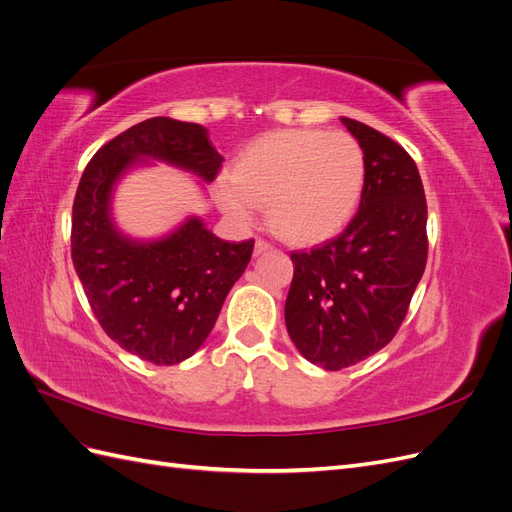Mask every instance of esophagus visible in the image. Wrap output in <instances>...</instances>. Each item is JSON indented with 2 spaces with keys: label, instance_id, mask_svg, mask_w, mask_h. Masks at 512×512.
<instances>
[{
  "label": "esophagus",
  "instance_id": "34e87169",
  "mask_svg": "<svg viewBox=\"0 0 512 512\" xmlns=\"http://www.w3.org/2000/svg\"><path fill=\"white\" fill-rule=\"evenodd\" d=\"M271 250H273V245H271L269 241H265V239H258V241H256V247H254V254H256V256L265 254V252H271Z\"/></svg>",
  "mask_w": 512,
  "mask_h": 512
}]
</instances>
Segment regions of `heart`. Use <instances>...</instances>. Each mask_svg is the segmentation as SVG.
Segmentation results:
<instances>
[{
  "label": "heart",
  "mask_w": 512,
  "mask_h": 512,
  "mask_svg": "<svg viewBox=\"0 0 512 512\" xmlns=\"http://www.w3.org/2000/svg\"><path fill=\"white\" fill-rule=\"evenodd\" d=\"M365 158L346 132L286 130L258 138L215 183L222 209L250 222L267 205L277 235L312 245L342 230L359 205Z\"/></svg>",
  "instance_id": "heart-1"
}]
</instances>
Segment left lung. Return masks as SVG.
<instances>
[{"mask_svg": "<svg viewBox=\"0 0 512 512\" xmlns=\"http://www.w3.org/2000/svg\"><path fill=\"white\" fill-rule=\"evenodd\" d=\"M365 158L361 205L342 235L292 252L286 329L309 363L356 365L395 337L427 262V200L408 151L342 117Z\"/></svg>", "mask_w": 512, "mask_h": 512, "instance_id": "obj_1", "label": "left lung"}]
</instances>
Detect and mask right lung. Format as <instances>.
I'll list each match as a JSON object with an SVG mask.
<instances>
[{
	"instance_id": "1",
	"label": "right lung",
	"mask_w": 512,
	"mask_h": 512,
	"mask_svg": "<svg viewBox=\"0 0 512 512\" xmlns=\"http://www.w3.org/2000/svg\"><path fill=\"white\" fill-rule=\"evenodd\" d=\"M147 160L209 183L224 158L203 126L170 117L141 121L115 136L96 151L76 190L72 262L104 333L143 361L175 365L203 346L252 258L254 239L222 241L200 218L156 241L123 235L111 218L113 190Z\"/></svg>"
}]
</instances>
